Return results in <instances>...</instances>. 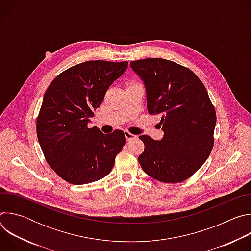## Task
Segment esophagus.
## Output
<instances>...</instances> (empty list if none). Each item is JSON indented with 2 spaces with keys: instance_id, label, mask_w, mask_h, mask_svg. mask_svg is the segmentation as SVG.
<instances>
[{
  "instance_id": "34e87169",
  "label": "esophagus",
  "mask_w": 251,
  "mask_h": 251,
  "mask_svg": "<svg viewBox=\"0 0 251 251\" xmlns=\"http://www.w3.org/2000/svg\"><path fill=\"white\" fill-rule=\"evenodd\" d=\"M124 134H125V137H126V139H127V141H130V140L135 139V138L137 137V136H135L134 134H131L129 131H125Z\"/></svg>"
}]
</instances>
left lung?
Here are the masks:
<instances>
[{"label":"left lung","mask_w":251,"mask_h":251,"mask_svg":"<svg viewBox=\"0 0 251 251\" xmlns=\"http://www.w3.org/2000/svg\"><path fill=\"white\" fill-rule=\"evenodd\" d=\"M146 87L147 109L161 115V141L139 137L145 149L138 160L148 176L181 183L206 161L213 147L217 114L207 91L191 69L163 58L130 62Z\"/></svg>","instance_id":"obj_1"}]
</instances>
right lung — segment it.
<instances>
[{
    "mask_svg": "<svg viewBox=\"0 0 251 251\" xmlns=\"http://www.w3.org/2000/svg\"><path fill=\"white\" fill-rule=\"evenodd\" d=\"M128 62L89 60L71 66L48 87L37 119V135L50 168L67 183L83 185L108 175L126 138L88 127L109 86Z\"/></svg>",
    "mask_w": 251,
    "mask_h": 251,
    "instance_id": "right-lung-1",
    "label": "right lung"
}]
</instances>
